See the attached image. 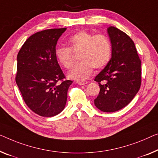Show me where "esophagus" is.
<instances>
[{
	"mask_svg": "<svg viewBox=\"0 0 158 158\" xmlns=\"http://www.w3.org/2000/svg\"><path fill=\"white\" fill-rule=\"evenodd\" d=\"M88 82L87 81H77V84H78L79 85H84V84H86Z\"/></svg>",
	"mask_w": 158,
	"mask_h": 158,
	"instance_id": "obj_1",
	"label": "esophagus"
}]
</instances>
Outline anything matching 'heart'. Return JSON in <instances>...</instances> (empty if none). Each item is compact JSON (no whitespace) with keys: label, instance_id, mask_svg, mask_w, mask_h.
I'll list each match as a JSON object with an SVG mask.
<instances>
[{"label":"heart","instance_id":"b5f03b06","mask_svg":"<svg viewBox=\"0 0 158 158\" xmlns=\"http://www.w3.org/2000/svg\"><path fill=\"white\" fill-rule=\"evenodd\" d=\"M69 44V48L60 47L56 49V57L61 65L70 69L74 62V55H79L80 62L68 73L70 79L78 81L88 79L94 68L102 69L110 60L111 44L105 35H95L82 30L70 37Z\"/></svg>","mask_w":158,"mask_h":158}]
</instances>
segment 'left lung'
<instances>
[{
	"mask_svg": "<svg viewBox=\"0 0 158 158\" xmlns=\"http://www.w3.org/2000/svg\"><path fill=\"white\" fill-rule=\"evenodd\" d=\"M112 47L111 58L94 81L100 92L94 104L103 112H115L130 103L141 84V61L128 35L110 26L107 30Z\"/></svg>",
	"mask_w": 158,
	"mask_h": 158,
	"instance_id": "obj_1",
	"label": "left lung"
}]
</instances>
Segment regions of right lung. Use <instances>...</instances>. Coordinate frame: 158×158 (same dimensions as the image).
<instances>
[{
    "mask_svg": "<svg viewBox=\"0 0 158 158\" xmlns=\"http://www.w3.org/2000/svg\"><path fill=\"white\" fill-rule=\"evenodd\" d=\"M67 28L49 29L31 35L17 56L15 81L23 100L37 115L52 117L62 112L72 81L65 76L56 57V44Z\"/></svg>",
    "mask_w": 158,
    "mask_h": 158,
    "instance_id": "add662e5",
    "label": "right lung"
}]
</instances>
